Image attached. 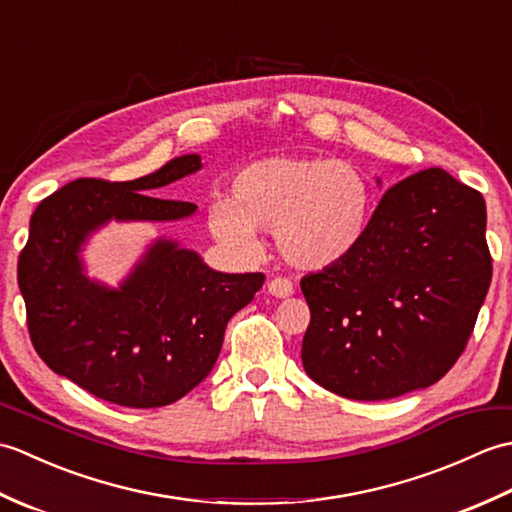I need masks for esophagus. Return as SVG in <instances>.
I'll return each mask as SVG.
<instances>
[{
	"label": "esophagus",
	"instance_id": "obj_1",
	"mask_svg": "<svg viewBox=\"0 0 512 512\" xmlns=\"http://www.w3.org/2000/svg\"><path fill=\"white\" fill-rule=\"evenodd\" d=\"M268 292L277 299H284V297H290L292 292H295V286H292V281L286 279V277H275L268 281Z\"/></svg>",
	"mask_w": 512,
	"mask_h": 512
}]
</instances>
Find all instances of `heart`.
Instances as JSON below:
<instances>
[{"label":"heart","mask_w":512,"mask_h":512,"mask_svg":"<svg viewBox=\"0 0 512 512\" xmlns=\"http://www.w3.org/2000/svg\"><path fill=\"white\" fill-rule=\"evenodd\" d=\"M372 189L350 162L273 156L244 167L231 198L211 206V231L237 253H259L257 228L275 231L279 255L301 270L343 262L361 246Z\"/></svg>","instance_id":"1"}]
</instances>
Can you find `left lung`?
Returning a JSON list of instances; mask_svg holds the SVG:
<instances>
[{"mask_svg":"<svg viewBox=\"0 0 512 512\" xmlns=\"http://www.w3.org/2000/svg\"><path fill=\"white\" fill-rule=\"evenodd\" d=\"M491 277L482 193L438 167L413 173L385 191L350 257L301 279L306 374L352 400L438 383L469 343Z\"/></svg>","mask_w":512,"mask_h":512,"instance_id":"1","label":"left lung"}]
</instances>
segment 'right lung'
Masks as SVG:
<instances>
[{"label": "right lung", "mask_w": 512, "mask_h": 512, "mask_svg": "<svg viewBox=\"0 0 512 512\" xmlns=\"http://www.w3.org/2000/svg\"><path fill=\"white\" fill-rule=\"evenodd\" d=\"M202 167L198 154L129 182L81 178L43 200L17 264L30 341L52 372L114 405L151 409L187 396L213 369L228 319L262 273L228 275L160 237L118 288L90 281L81 246L118 222H171L198 206L149 195Z\"/></svg>", "instance_id": "1"}]
</instances>
